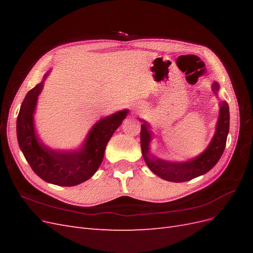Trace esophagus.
Instances as JSON below:
<instances>
[{"mask_svg": "<svg viewBox=\"0 0 253 253\" xmlns=\"http://www.w3.org/2000/svg\"><path fill=\"white\" fill-rule=\"evenodd\" d=\"M141 108H142V105L141 104H137V103H135V104H133L132 106H131V110L133 111V112H138L139 110H141Z\"/></svg>", "mask_w": 253, "mask_h": 253, "instance_id": "obj_1", "label": "esophagus"}]
</instances>
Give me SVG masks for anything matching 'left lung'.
<instances>
[{
	"instance_id": "1",
	"label": "left lung",
	"mask_w": 253,
	"mask_h": 253,
	"mask_svg": "<svg viewBox=\"0 0 253 253\" xmlns=\"http://www.w3.org/2000/svg\"><path fill=\"white\" fill-rule=\"evenodd\" d=\"M212 89L214 91H217L219 89L217 82H214L212 84ZM219 106L216 131L208 148L200 156L185 163H171L150 155L149 150L152 138L151 131H149L148 128L149 124L142 120L143 124L141 125L140 143L142 156L149 169L159 176L160 178L173 182L188 181L210 171L223 155L229 133V124H230V121H229L230 120V114H229L228 103L223 101L219 103Z\"/></svg>"
}]
</instances>
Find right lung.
Segmentation results:
<instances>
[{
    "label": "right lung",
    "mask_w": 253,
    "mask_h": 253,
    "mask_svg": "<svg viewBox=\"0 0 253 253\" xmlns=\"http://www.w3.org/2000/svg\"><path fill=\"white\" fill-rule=\"evenodd\" d=\"M48 73L41 83L28 91L22 102L17 119L18 142L30 168L39 177L57 186L73 187L90 178L100 167L106 144L126 118L127 110L99 120L79 151H53L38 139L34 125L38 97Z\"/></svg>",
    "instance_id": "obj_1"
}]
</instances>
